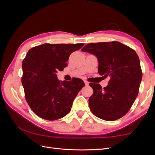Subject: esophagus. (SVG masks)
I'll list each match as a JSON object with an SVG mask.
<instances>
[{
	"label": "esophagus",
	"instance_id": "1",
	"mask_svg": "<svg viewBox=\"0 0 155 155\" xmlns=\"http://www.w3.org/2000/svg\"><path fill=\"white\" fill-rule=\"evenodd\" d=\"M84 83H85V85H86V86H88V85H89V83H88L87 81H84Z\"/></svg>",
	"mask_w": 155,
	"mask_h": 155
}]
</instances>
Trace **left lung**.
Here are the masks:
<instances>
[{
  "instance_id": "1",
  "label": "left lung",
  "mask_w": 155,
  "mask_h": 155,
  "mask_svg": "<svg viewBox=\"0 0 155 155\" xmlns=\"http://www.w3.org/2000/svg\"><path fill=\"white\" fill-rule=\"evenodd\" d=\"M94 55L98 61V73L110 78L106 87L90 83L94 93L89 97L92 113L106 121L123 117L137 98L142 72L136 51L118 41L89 43L81 49Z\"/></svg>"
}]
</instances>
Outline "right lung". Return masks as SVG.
Instances as JSON below:
<instances>
[{
	"mask_svg": "<svg viewBox=\"0 0 155 155\" xmlns=\"http://www.w3.org/2000/svg\"><path fill=\"white\" fill-rule=\"evenodd\" d=\"M83 43H45L31 48L22 61V84L28 104L34 113L47 120L68 114L75 97L85 86L82 79L60 81L57 73L67 67L69 56Z\"/></svg>",
	"mask_w": 155,
	"mask_h": 155,
	"instance_id": "obj_1",
	"label": "right lung"
}]
</instances>
